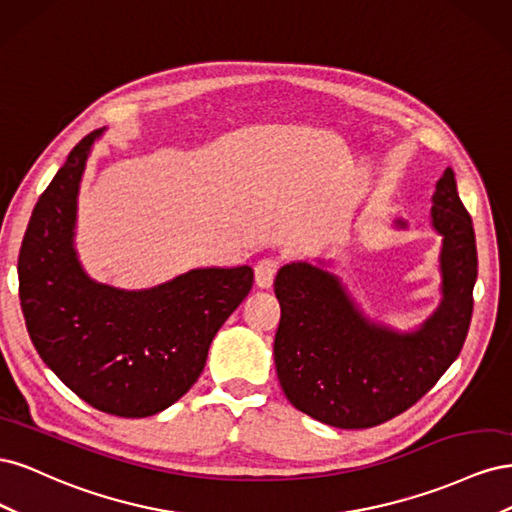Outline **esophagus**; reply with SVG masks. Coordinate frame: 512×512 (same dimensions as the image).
<instances>
[{
    "label": "esophagus",
    "instance_id": "1",
    "mask_svg": "<svg viewBox=\"0 0 512 512\" xmlns=\"http://www.w3.org/2000/svg\"><path fill=\"white\" fill-rule=\"evenodd\" d=\"M277 269H280V260H277V258H262V260H258L256 267H254L256 284L260 288H271Z\"/></svg>",
    "mask_w": 512,
    "mask_h": 512
}]
</instances>
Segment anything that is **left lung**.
Returning <instances> with one entry per match:
<instances>
[{
    "instance_id": "8db88e82",
    "label": "left lung",
    "mask_w": 512,
    "mask_h": 512,
    "mask_svg": "<svg viewBox=\"0 0 512 512\" xmlns=\"http://www.w3.org/2000/svg\"><path fill=\"white\" fill-rule=\"evenodd\" d=\"M431 218L444 237V301L416 333L369 324L335 277L307 262L277 271L282 318L273 356L294 408L339 429L376 427L412 408L457 359L472 320L478 258L451 168L436 185Z\"/></svg>"
}]
</instances>
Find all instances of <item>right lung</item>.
Returning <instances> with one entry per match:
<instances>
[{"mask_svg": "<svg viewBox=\"0 0 512 512\" xmlns=\"http://www.w3.org/2000/svg\"><path fill=\"white\" fill-rule=\"evenodd\" d=\"M76 145L42 192L19 252L29 337L89 406L143 418L173 406L203 374L209 346L252 290V267L196 269L151 290L91 282L72 250L76 194L91 143Z\"/></svg>", "mask_w": 512, "mask_h": 512, "instance_id": "1", "label": "right lung"}]
</instances>
